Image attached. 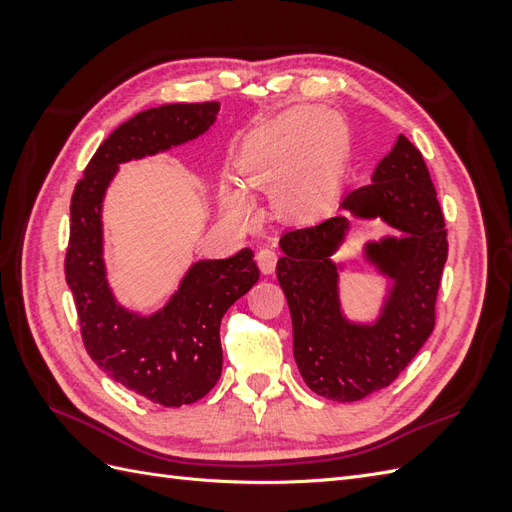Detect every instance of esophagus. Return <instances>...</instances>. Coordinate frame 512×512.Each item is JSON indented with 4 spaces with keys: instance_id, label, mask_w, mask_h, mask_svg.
Instances as JSON below:
<instances>
[{
    "instance_id": "esophagus-1",
    "label": "esophagus",
    "mask_w": 512,
    "mask_h": 512,
    "mask_svg": "<svg viewBox=\"0 0 512 512\" xmlns=\"http://www.w3.org/2000/svg\"><path fill=\"white\" fill-rule=\"evenodd\" d=\"M256 260H258L260 271L265 273V275H271V273L275 271V265H277V252H275V247H271V245L260 247L258 254H256Z\"/></svg>"
}]
</instances>
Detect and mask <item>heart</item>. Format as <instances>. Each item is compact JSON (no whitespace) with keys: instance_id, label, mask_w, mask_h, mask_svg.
<instances>
[{"instance_id":"obj_1","label":"heart","mask_w":512,"mask_h":512,"mask_svg":"<svg viewBox=\"0 0 512 512\" xmlns=\"http://www.w3.org/2000/svg\"><path fill=\"white\" fill-rule=\"evenodd\" d=\"M337 141V128L331 119L299 108L250 136L241 153V173L250 185H277L297 173L305 149L312 160H322ZM322 200V185L314 173H303L284 185L280 192V207L294 218L312 215ZM224 207L235 218L250 215V200L237 190L224 192Z\"/></svg>"}]
</instances>
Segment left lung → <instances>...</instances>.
<instances>
[{
	"label": "left lung",
	"mask_w": 512,
	"mask_h": 512,
	"mask_svg": "<svg viewBox=\"0 0 512 512\" xmlns=\"http://www.w3.org/2000/svg\"><path fill=\"white\" fill-rule=\"evenodd\" d=\"M339 207L408 232L367 245V256L395 280L374 327L350 324L339 312L337 267L329 256L344 241V215L284 232L277 282L290 307L292 352L305 384L333 401H359L389 386L436 327L448 241L425 160L404 134L371 183L348 192Z\"/></svg>",
	"instance_id": "1"
}]
</instances>
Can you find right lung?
<instances>
[{
    "instance_id": "right-lung-1",
    "label": "right lung",
    "mask_w": 512,
    "mask_h": 512,
    "mask_svg": "<svg viewBox=\"0 0 512 512\" xmlns=\"http://www.w3.org/2000/svg\"><path fill=\"white\" fill-rule=\"evenodd\" d=\"M218 111L220 102L164 104L121 123L89 160L70 203L66 282L85 350L115 382L164 408L194 404L220 380V324L258 282L254 252L196 262L162 312L141 318L119 307L106 284L100 209L121 162L192 141Z\"/></svg>"
}]
</instances>
